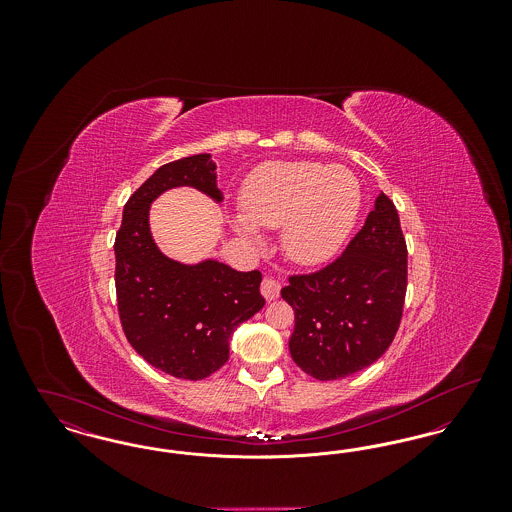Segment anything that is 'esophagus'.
<instances>
[{"label":"esophagus","mask_w":512,"mask_h":512,"mask_svg":"<svg viewBox=\"0 0 512 512\" xmlns=\"http://www.w3.org/2000/svg\"><path fill=\"white\" fill-rule=\"evenodd\" d=\"M261 293H263V297L267 299V301H274L278 295H280V282L278 280H274V278H263V282H261Z\"/></svg>","instance_id":"34e87169"}]
</instances>
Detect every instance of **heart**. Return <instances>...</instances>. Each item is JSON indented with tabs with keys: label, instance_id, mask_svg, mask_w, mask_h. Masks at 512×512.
Returning <instances> with one entry per match:
<instances>
[{
	"label": "heart",
	"instance_id": "obj_1",
	"mask_svg": "<svg viewBox=\"0 0 512 512\" xmlns=\"http://www.w3.org/2000/svg\"><path fill=\"white\" fill-rule=\"evenodd\" d=\"M363 205L357 176L343 167L313 161H274L245 178L240 213L228 217L245 244L261 245V228H282L286 257L297 265H318L340 251Z\"/></svg>",
	"mask_w": 512,
	"mask_h": 512
}]
</instances>
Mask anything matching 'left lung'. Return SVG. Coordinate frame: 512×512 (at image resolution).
Returning a JSON list of instances; mask_svg holds the SVG:
<instances>
[{
    "label": "left lung",
    "instance_id": "left-lung-1",
    "mask_svg": "<svg viewBox=\"0 0 512 512\" xmlns=\"http://www.w3.org/2000/svg\"><path fill=\"white\" fill-rule=\"evenodd\" d=\"M407 292V245L388 195L376 197L363 230L340 259L282 288L295 311L290 353L317 380H340L390 347Z\"/></svg>",
    "mask_w": 512,
    "mask_h": 512
}]
</instances>
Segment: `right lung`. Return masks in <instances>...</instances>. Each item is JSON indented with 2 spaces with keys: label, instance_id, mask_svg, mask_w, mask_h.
Listing matches in <instances>:
<instances>
[{
  "label": "right lung",
  "instance_id": "add662e5",
  "mask_svg": "<svg viewBox=\"0 0 512 512\" xmlns=\"http://www.w3.org/2000/svg\"><path fill=\"white\" fill-rule=\"evenodd\" d=\"M184 186L222 201L211 153L159 167L130 195L115 240V286L122 330L136 353L174 378L203 380L228 361L234 330L263 309V276L211 257L180 263L159 249L149 228L151 203Z\"/></svg>",
  "mask_w": 512,
  "mask_h": 512
}]
</instances>
